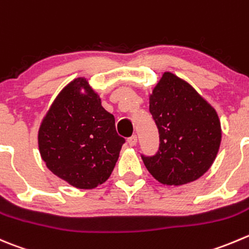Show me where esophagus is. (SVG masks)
I'll return each instance as SVG.
<instances>
[{"instance_id":"34e87169","label":"esophagus","mask_w":249,"mask_h":249,"mask_svg":"<svg viewBox=\"0 0 249 249\" xmlns=\"http://www.w3.org/2000/svg\"><path fill=\"white\" fill-rule=\"evenodd\" d=\"M127 143H129V146H131V147L136 146V143H137V136H136V135L129 137V139H127Z\"/></svg>"}]
</instances>
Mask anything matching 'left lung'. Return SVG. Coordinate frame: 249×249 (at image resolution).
Listing matches in <instances>:
<instances>
[{
  "instance_id": "left-lung-1",
  "label": "left lung",
  "mask_w": 249,
  "mask_h": 249,
  "mask_svg": "<svg viewBox=\"0 0 249 249\" xmlns=\"http://www.w3.org/2000/svg\"><path fill=\"white\" fill-rule=\"evenodd\" d=\"M149 112L160 142L154 156H141L151 175L180 186L208 171L221 142L216 110L189 83L165 71L149 96Z\"/></svg>"
}]
</instances>
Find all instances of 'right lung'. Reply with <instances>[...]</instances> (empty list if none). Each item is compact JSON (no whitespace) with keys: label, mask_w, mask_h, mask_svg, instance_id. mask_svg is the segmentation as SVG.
<instances>
[{"label":"right lung","mask_w":249,"mask_h":249,"mask_svg":"<svg viewBox=\"0 0 249 249\" xmlns=\"http://www.w3.org/2000/svg\"><path fill=\"white\" fill-rule=\"evenodd\" d=\"M38 149L46 166L76 189L106 182L125 139L113 114L85 78L74 79L58 93L38 129Z\"/></svg>","instance_id":"add662e5"}]
</instances>
